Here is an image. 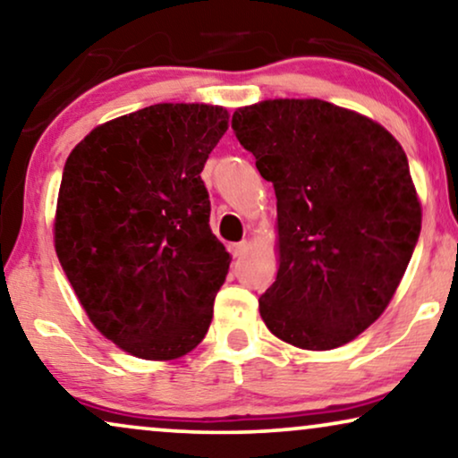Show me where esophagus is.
Listing matches in <instances>:
<instances>
[{"label": "esophagus", "mask_w": 458, "mask_h": 458, "mask_svg": "<svg viewBox=\"0 0 458 458\" xmlns=\"http://www.w3.org/2000/svg\"><path fill=\"white\" fill-rule=\"evenodd\" d=\"M248 242H240V243H231V246H229V250H231V254H233L235 256V259H237V256H243V254H246L248 252Z\"/></svg>", "instance_id": "obj_1"}]
</instances>
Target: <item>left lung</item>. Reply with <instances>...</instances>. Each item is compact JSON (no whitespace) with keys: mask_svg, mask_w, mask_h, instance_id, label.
<instances>
[{"mask_svg":"<svg viewBox=\"0 0 458 458\" xmlns=\"http://www.w3.org/2000/svg\"><path fill=\"white\" fill-rule=\"evenodd\" d=\"M231 127L277 196L279 271L262 321L302 350L352 342L387 309L421 233L403 146L317 98L243 106Z\"/></svg>","mask_w":458,"mask_h":458,"instance_id":"left-lung-1","label":"left lung"}]
</instances>
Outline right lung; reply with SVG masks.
<instances>
[{
    "label": "right lung",
    "mask_w": 458,
    "mask_h": 458,
    "mask_svg": "<svg viewBox=\"0 0 458 458\" xmlns=\"http://www.w3.org/2000/svg\"><path fill=\"white\" fill-rule=\"evenodd\" d=\"M229 112L154 104L99 124L66 158L54 246L99 334L143 360L204 340L231 256L199 177Z\"/></svg>",
    "instance_id": "add662e5"
}]
</instances>
